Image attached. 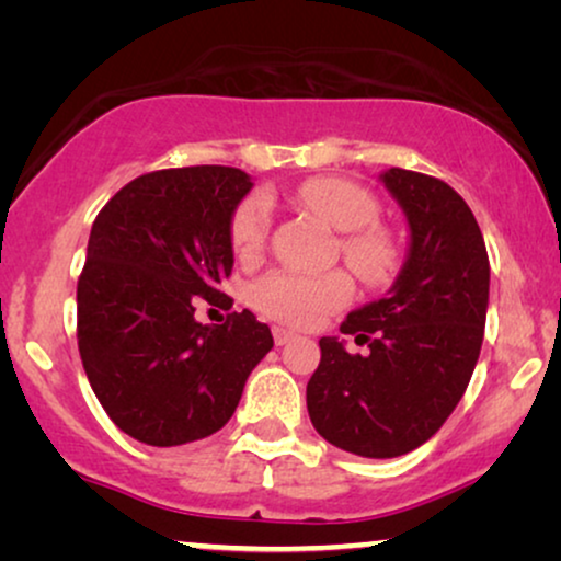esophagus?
I'll use <instances>...</instances> for the list:
<instances>
[{
    "label": "esophagus",
    "instance_id": "esophagus-1",
    "mask_svg": "<svg viewBox=\"0 0 561 561\" xmlns=\"http://www.w3.org/2000/svg\"><path fill=\"white\" fill-rule=\"evenodd\" d=\"M294 336L296 334L290 332V329H286V327H273V340H275V344H278V347H283V344L294 340Z\"/></svg>",
    "mask_w": 561,
    "mask_h": 561
}]
</instances>
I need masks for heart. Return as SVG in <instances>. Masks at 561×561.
Here are the masks:
<instances>
[{"label": "heart", "mask_w": 561, "mask_h": 561, "mask_svg": "<svg viewBox=\"0 0 561 561\" xmlns=\"http://www.w3.org/2000/svg\"><path fill=\"white\" fill-rule=\"evenodd\" d=\"M298 204L324 219L336 232H344L340 252L352 273L367 286H386L401 263L396 237L386 227L375 225L380 204L370 191L355 181L317 175L296 188ZM271 229V202L252 194L234 209L229 240L242 260L257 257L265 250ZM352 298V280L334 271L324 275H298L273 271L250 288V301L265 317L286 324H313L321 313L334 311Z\"/></svg>", "instance_id": "1"}]
</instances>
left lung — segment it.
<instances>
[{
	"label": "left lung",
	"instance_id": "obj_1",
	"mask_svg": "<svg viewBox=\"0 0 561 561\" xmlns=\"http://www.w3.org/2000/svg\"><path fill=\"white\" fill-rule=\"evenodd\" d=\"M380 181L409 221L405 263L386 296L340 327L370 352L350 355L340 336H321L306 386L313 428L370 459L421 447L449 419L478 365L490 294L485 240L465 198L403 168Z\"/></svg>",
	"mask_w": 561,
	"mask_h": 561
}]
</instances>
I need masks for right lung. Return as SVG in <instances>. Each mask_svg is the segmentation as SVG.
<instances>
[{
    "label": "right lung",
    "mask_w": 561,
    "mask_h": 561,
    "mask_svg": "<svg viewBox=\"0 0 561 561\" xmlns=\"http://www.w3.org/2000/svg\"><path fill=\"white\" fill-rule=\"evenodd\" d=\"M240 168L145 173L94 219L76 288L83 370L110 419L150 447L204 439L232 419L250 373L273 350L252 311L202 324L198 298L234 265L229 225L250 194Z\"/></svg>",
    "instance_id": "obj_1"
}]
</instances>
